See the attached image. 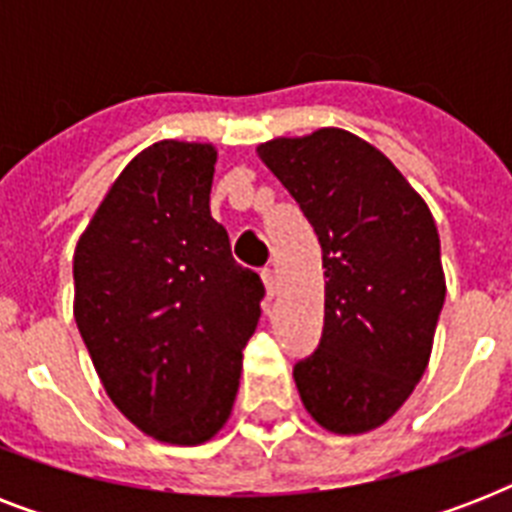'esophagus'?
<instances>
[{"mask_svg": "<svg viewBox=\"0 0 512 512\" xmlns=\"http://www.w3.org/2000/svg\"><path fill=\"white\" fill-rule=\"evenodd\" d=\"M260 276H263L265 295H268V300H273V297H276V292H279V281H276V273H273V268H263V271H260Z\"/></svg>", "mask_w": 512, "mask_h": 512, "instance_id": "1", "label": "esophagus"}]
</instances>
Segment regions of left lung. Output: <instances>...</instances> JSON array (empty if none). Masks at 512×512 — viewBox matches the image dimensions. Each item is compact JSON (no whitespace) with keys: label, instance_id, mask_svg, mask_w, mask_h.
<instances>
[{"label":"left lung","instance_id":"obj_1","mask_svg":"<svg viewBox=\"0 0 512 512\" xmlns=\"http://www.w3.org/2000/svg\"><path fill=\"white\" fill-rule=\"evenodd\" d=\"M319 236L324 329L295 364L305 409L332 433L393 417L428 366L446 281L428 204L374 146L345 130L257 148Z\"/></svg>","mask_w":512,"mask_h":512}]
</instances>
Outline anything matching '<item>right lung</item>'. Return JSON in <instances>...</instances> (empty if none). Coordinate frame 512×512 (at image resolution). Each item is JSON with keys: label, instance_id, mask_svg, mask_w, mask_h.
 Instances as JSON below:
<instances>
[{"label": "right lung", "instance_id": "obj_1", "mask_svg": "<svg viewBox=\"0 0 512 512\" xmlns=\"http://www.w3.org/2000/svg\"><path fill=\"white\" fill-rule=\"evenodd\" d=\"M215 148L162 140L116 177L74 252V319L103 388L177 446L223 428L265 287L209 215Z\"/></svg>", "mask_w": 512, "mask_h": 512}]
</instances>
